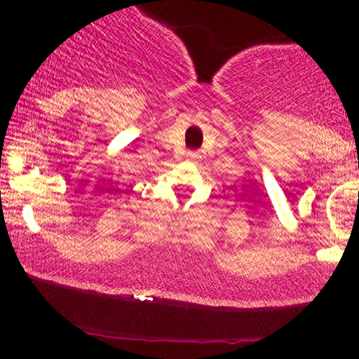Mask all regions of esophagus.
Here are the masks:
<instances>
[{
  "label": "esophagus",
  "instance_id": "34e87169",
  "mask_svg": "<svg viewBox=\"0 0 359 359\" xmlns=\"http://www.w3.org/2000/svg\"><path fill=\"white\" fill-rule=\"evenodd\" d=\"M188 158L189 160H198L199 158V154H198V151H189V154H188Z\"/></svg>",
  "mask_w": 359,
  "mask_h": 359
}]
</instances>
